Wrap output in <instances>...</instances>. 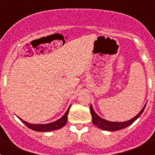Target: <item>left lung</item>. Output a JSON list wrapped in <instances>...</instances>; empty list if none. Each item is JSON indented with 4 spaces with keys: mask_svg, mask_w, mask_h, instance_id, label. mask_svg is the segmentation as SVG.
I'll return each instance as SVG.
<instances>
[{
    "mask_svg": "<svg viewBox=\"0 0 155 155\" xmlns=\"http://www.w3.org/2000/svg\"><path fill=\"white\" fill-rule=\"evenodd\" d=\"M146 104H145L144 107H143L142 110L136 115L135 117H134L131 119L128 120L127 121H121V122H119V121H107V120L104 119V118H101V116L97 115V114L95 112V111L94 110L93 107H92L91 104L90 105V110H91V114L92 116V122L94 124V126H96L97 127L100 128V129H102L104 130H108V131H116L119 130L124 129V128L130 126L131 124L134 122L140 115H142V113L144 111L145 107H146Z\"/></svg>",
    "mask_w": 155,
    "mask_h": 155,
    "instance_id": "8db88e82",
    "label": "left lung"
}]
</instances>
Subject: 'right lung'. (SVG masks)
<instances>
[{
	"label": "right lung",
	"mask_w": 155,
	"mask_h": 155,
	"mask_svg": "<svg viewBox=\"0 0 155 155\" xmlns=\"http://www.w3.org/2000/svg\"><path fill=\"white\" fill-rule=\"evenodd\" d=\"M70 106L69 107L68 110L66 111L64 115L61 118L58 119L57 121H53V122L51 123H48V124H31V123H28L27 122V121L22 120L21 118H19V117H18V118H19L20 121H21V122L24 123L28 127L33 130L38 131V132H49V131L60 129V128L63 127L67 124V122H68V115L69 113V111H70Z\"/></svg>",
	"instance_id": "obj_1"
}]
</instances>
